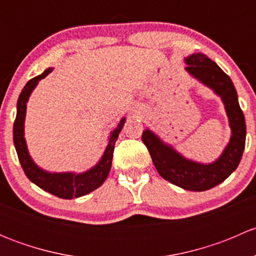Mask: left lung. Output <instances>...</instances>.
Listing matches in <instances>:
<instances>
[{
  "label": "left lung",
  "instance_id": "1",
  "mask_svg": "<svg viewBox=\"0 0 256 256\" xmlns=\"http://www.w3.org/2000/svg\"><path fill=\"white\" fill-rule=\"evenodd\" d=\"M184 62L188 64L186 70L223 100L232 128L229 144L216 162L203 164L184 158L148 128L142 132V141L160 176L183 190L202 192L218 186L236 171L244 151L246 128L232 79L204 54H192Z\"/></svg>",
  "mask_w": 256,
  "mask_h": 256
}]
</instances>
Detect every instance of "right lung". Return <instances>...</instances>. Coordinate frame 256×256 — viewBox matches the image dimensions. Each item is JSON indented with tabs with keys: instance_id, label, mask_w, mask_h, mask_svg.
I'll list each match as a JSON object with an SVG mask.
<instances>
[{
	"instance_id": "obj_1",
	"label": "right lung",
	"mask_w": 256,
	"mask_h": 256,
	"mask_svg": "<svg viewBox=\"0 0 256 256\" xmlns=\"http://www.w3.org/2000/svg\"><path fill=\"white\" fill-rule=\"evenodd\" d=\"M52 70H53L52 68L46 69L40 76L30 79L26 84V86L23 88L22 92L20 94L17 102L16 120H14V142L20 166H22L26 176L30 178V182H33L38 187L42 188L43 190L50 193V194L63 198V200H72V198H78L92 192L94 190L99 188L104 183V180H106L110 168H112L114 146H115L116 140H118V134L122 130V126L125 124V118H121L118 128L110 134L109 144H108L99 164H95L89 171L78 174H72V172L50 174V172L43 171L42 168H40L33 162L30 154H28L27 144H26L24 140V118L26 109H27V102L30 92L37 86L38 82L40 79L46 78Z\"/></svg>"
}]
</instances>
